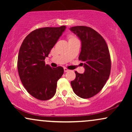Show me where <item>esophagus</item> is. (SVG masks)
<instances>
[{"label":"esophagus","mask_w":132,"mask_h":132,"mask_svg":"<svg viewBox=\"0 0 132 132\" xmlns=\"http://www.w3.org/2000/svg\"><path fill=\"white\" fill-rule=\"evenodd\" d=\"M64 72H68V71H69V69L66 68H64Z\"/></svg>","instance_id":"34e87169"}]
</instances>
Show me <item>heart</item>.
<instances>
[{
	"mask_svg": "<svg viewBox=\"0 0 132 132\" xmlns=\"http://www.w3.org/2000/svg\"><path fill=\"white\" fill-rule=\"evenodd\" d=\"M75 38H76L75 37H71L70 38H69V40H70V39H75Z\"/></svg>",
	"mask_w": 132,
	"mask_h": 132,
	"instance_id": "heart-1",
	"label": "heart"
}]
</instances>
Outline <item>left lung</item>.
Masks as SVG:
<instances>
[{"instance_id":"obj_1","label":"left lung","mask_w":132,"mask_h":132,"mask_svg":"<svg viewBox=\"0 0 132 132\" xmlns=\"http://www.w3.org/2000/svg\"><path fill=\"white\" fill-rule=\"evenodd\" d=\"M70 30L81 40L79 60L84 62L85 68L84 74L75 71L76 78L71 84L78 96L88 99L99 93L109 78V51L104 38L90 27L76 26Z\"/></svg>"}]
</instances>
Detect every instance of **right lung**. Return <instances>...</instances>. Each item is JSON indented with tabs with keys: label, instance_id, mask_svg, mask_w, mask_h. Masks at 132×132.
<instances>
[{
	"label": "right lung",
	"instance_id": "right-lung-1",
	"mask_svg": "<svg viewBox=\"0 0 132 132\" xmlns=\"http://www.w3.org/2000/svg\"><path fill=\"white\" fill-rule=\"evenodd\" d=\"M66 27H45L33 30L23 41L19 53V75L27 92L40 101L50 99L56 91L57 81L64 73L63 67L45 64V57Z\"/></svg>",
	"mask_w": 132,
	"mask_h": 132
}]
</instances>
